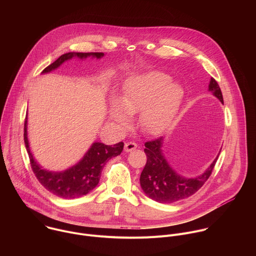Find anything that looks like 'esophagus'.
Here are the masks:
<instances>
[{"instance_id": "obj_1", "label": "esophagus", "mask_w": 256, "mask_h": 256, "mask_svg": "<svg viewBox=\"0 0 256 256\" xmlns=\"http://www.w3.org/2000/svg\"><path fill=\"white\" fill-rule=\"evenodd\" d=\"M136 147H138V144L134 142H128L124 144V151L126 152H130V151L136 149Z\"/></svg>"}]
</instances>
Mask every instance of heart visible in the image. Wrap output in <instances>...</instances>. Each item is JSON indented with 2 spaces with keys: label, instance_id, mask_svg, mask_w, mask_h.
<instances>
[{
  "label": "heart",
  "instance_id": "1",
  "mask_svg": "<svg viewBox=\"0 0 256 256\" xmlns=\"http://www.w3.org/2000/svg\"><path fill=\"white\" fill-rule=\"evenodd\" d=\"M184 89L159 70L128 78L118 100L110 102L108 116L120 128L130 124L128 114L138 112L140 128L151 134L164 132L173 122L184 98Z\"/></svg>",
  "mask_w": 256,
  "mask_h": 256
}]
</instances>
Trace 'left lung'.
I'll use <instances>...</instances> for the list:
<instances>
[{
  "label": "left lung",
  "instance_id": "left-lung-1",
  "mask_svg": "<svg viewBox=\"0 0 256 256\" xmlns=\"http://www.w3.org/2000/svg\"><path fill=\"white\" fill-rule=\"evenodd\" d=\"M208 91L222 103L224 102L221 89L214 78H210ZM144 147L147 163L140 173V188L150 198L161 204L175 202L194 194L210 176L218 157V155L204 173L188 178L179 175L165 159L162 136L147 142Z\"/></svg>",
  "mask_w": 256,
  "mask_h": 256
}]
</instances>
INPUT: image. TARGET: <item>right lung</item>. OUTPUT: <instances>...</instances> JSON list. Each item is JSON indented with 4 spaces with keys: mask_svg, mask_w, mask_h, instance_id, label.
Returning <instances> with one entry per match:
<instances>
[{
    "mask_svg": "<svg viewBox=\"0 0 256 256\" xmlns=\"http://www.w3.org/2000/svg\"><path fill=\"white\" fill-rule=\"evenodd\" d=\"M103 56V52H68L60 56L56 62L46 66L42 70V74H46L58 68L62 62L72 58H79L81 60L87 58L88 56L101 58ZM24 142L31 168L36 178L48 192L66 200L80 198L93 190L98 184L101 171L106 162L112 157L120 155L124 150L122 142L114 146L95 142L77 164L64 171L54 172L44 169L36 162L31 153L27 138V116L24 124Z\"/></svg>",
    "mask_w": 256,
    "mask_h": 256,
    "instance_id": "obj_1",
    "label": "right lung"
}]
</instances>
